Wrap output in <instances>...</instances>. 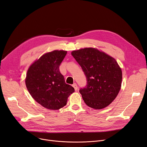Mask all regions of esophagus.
Returning a JSON list of instances; mask_svg holds the SVG:
<instances>
[{
  "mask_svg": "<svg viewBox=\"0 0 147 147\" xmlns=\"http://www.w3.org/2000/svg\"><path fill=\"white\" fill-rule=\"evenodd\" d=\"M72 86L74 87V88L75 89V90H77L78 89V86H77V84H76V83H74V84L72 85Z\"/></svg>",
  "mask_w": 147,
  "mask_h": 147,
  "instance_id": "1",
  "label": "esophagus"
}]
</instances>
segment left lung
<instances>
[{"label": "left lung", "instance_id": "8db88e82", "mask_svg": "<svg viewBox=\"0 0 147 147\" xmlns=\"http://www.w3.org/2000/svg\"><path fill=\"white\" fill-rule=\"evenodd\" d=\"M72 55L82 67L87 84L79 90L84 103L100 109L118 95L122 84V70L115 59L94 48L74 50Z\"/></svg>", "mask_w": 147, "mask_h": 147}]
</instances>
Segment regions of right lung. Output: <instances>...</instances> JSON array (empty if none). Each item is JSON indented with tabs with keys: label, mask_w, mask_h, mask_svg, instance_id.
<instances>
[{
	"label": "right lung",
	"mask_w": 147,
	"mask_h": 147,
	"mask_svg": "<svg viewBox=\"0 0 147 147\" xmlns=\"http://www.w3.org/2000/svg\"><path fill=\"white\" fill-rule=\"evenodd\" d=\"M66 51L54 50L47 53L29 67L25 84L34 100L44 108L57 110L67 104V98L75 90L65 83L59 65Z\"/></svg>",
	"instance_id": "obj_1"
}]
</instances>
